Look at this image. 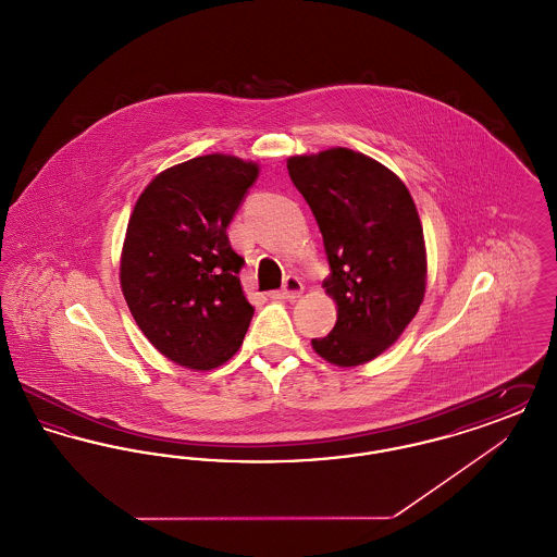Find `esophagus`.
Wrapping results in <instances>:
<instances>
[{"label": "esophagus", "mask_w": 557, "mask_h": 557, "mask_svg": "<svg viewBox=\"0 0 557 557\" xmlns=\"http://www.w3.org/2000/svg\"><path fill=\"white\" fill-rule=\"evenodd\" d=\"M305 290V286H302V282L298 280V277H294V275H288L286 277V282H284V288L277 292H271V298H284V300H294V298H298L300 294Z\"/></svg>", "instance_id": "esophagus-1"}]
</instances>
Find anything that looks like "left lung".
Masks as SVG:
<instances>
[{
    "instance_id": "8db88e82",
    "label": "left lung",
    "mask_w": 557,
    "mask_h": 557,
    "mask_svg": "<svg viewBox=\"0 0 557 557\" xmlns=\"http://www.w3.org/2000/svg\"><path fill=\"white\" fill-rule=\"evenodd\" d=\"M292 184L315 214L336 302V325L311 346L338 368L363 366L395 345L425 294L422 221L388 166L348 148L288 159Z\"/></svg>"
}]
</instances>
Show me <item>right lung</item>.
<instances>
[{"label": "right lung", "mask_w": 557, "mask_h": 557, "mask_svg": "<svg viewBox=\"0 0 557 557\" xmlns=\"http://www.w3.org/2000/svg\"><path fill=\"white\" fill-rule=\"evenodd\" d=\"M259 164L205 154L164 169L139 194L121 252V290L150 345L177 366L209 371L238 352L255 307L227 225Z\"/></svg>", "instance_id": "add662e5"}]
</instances>
